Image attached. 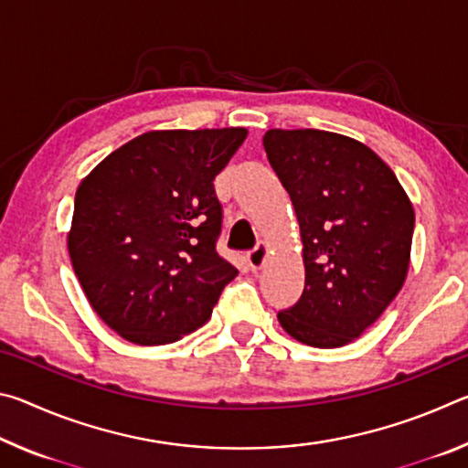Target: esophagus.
Masks as SVG:
<instances>
[{
  "instance_id": "34e87169",
  "label": "esophagus",
  "mask_w": 468,
  "mask_h": 468,
  "mask_svg": "<svg viewBox=\"0 0 468 468\" xmlns=\"http://www.w3.org/2000/svg\"><path fill=\"white\" fill-rule=\"evenodd\" d=\"M268 245L266 243H258L256 248H253L250 253H248V264H250V268L253 272H258V271H262L264 268V264H266V260H268Z\"/></svg>"
}]
</instances>
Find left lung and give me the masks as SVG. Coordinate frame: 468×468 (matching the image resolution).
Masks as SVG:
<instances>
[{
    "instance_id": "1",
    "label": "left lung",
    "mask_w": 468,
    "mask_h": 468,
    "mask_svg": "<svg viewBox=\"0 0 468 468\" xmlns=\"http://www.w3.org/2000/svg\"><path fill=\"white\" fill-rule=\"evenodd\" d=\"M264 150L291 196L305 289L279 314L299 343L359 338L407 281L415 210L394 171L363 142L324 130H268Z\"/></svg>"
}]
</instances>
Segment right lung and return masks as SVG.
<instances>
[{
	"label": "right lung",
	"mask_w": 468,
	"mask_h": 468,
	"mask_svg": "<svg viewBox=\"0 0 468 468\" xmlns=\"http://www.w3.org/2000/svg\"><path fill=\"white\" fill-rule=\"evenodd\" d=\"M245 138V128L146 132L78 186L69 260L90 307L122 338H184L239 272L217 253L223 208L212 181Z\"/></svg>",
	"instance_id": "1"
}]
</instances>
